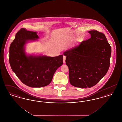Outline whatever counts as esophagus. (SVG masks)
Here are the masks:
<instances>
[{
    "mask_svg": "<svg viewBox=\"0 0 122 122\" xmlns=\"http://www.w3.org/2000/svg\"><path fill=\"white\" fill-rule=\"evenodd\" d=\"M65 59H66V57L64 56L63 57V62H64V63H65Z\"/></svg>",
    "mask_w": 122,
    "mask_h": 122,
    "instance_id": "esophagus-1",
    "label": "esophagus"
}]
</instances>
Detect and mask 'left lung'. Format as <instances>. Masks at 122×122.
<instances>
[{"label":"left lung","mask_w":122,"mask_h":122,"mask_svg":"<svg viewBox=\"0 0 122 122\" xmlns=\"http://www.w3.org/2000/svg\"><path fill=\"white\" fill-rule=\"evenodd\" d=\"M91 37L64 52L69 69L71 85L86 88L96 85L110 66L111 47L105 35L97 30L89 31Z\"/></svg>","instance_id":"left-lung-1"}]
</instances>
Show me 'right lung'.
<instances>
[{
  "mask_svg": "<svg viewBox=\"0 0 122 122\" xmlns=\"http://www.w3.org/2000/svg\"><path fill=\"white\" fill-rule=\"evenodd\" d=\"M39 38L36 32L21 28L10 44L9 62L13 71L25 85L30 87H44L49 85L58 67L63 64V55L27 56L25 45L30 40Z\"/></svg>",
  "mask_w": 122,
  "mask_h": 122,
  "instance_id": "obj_1",
  "label": "right lung"
}]
</instances>
